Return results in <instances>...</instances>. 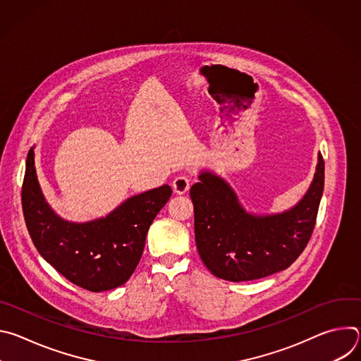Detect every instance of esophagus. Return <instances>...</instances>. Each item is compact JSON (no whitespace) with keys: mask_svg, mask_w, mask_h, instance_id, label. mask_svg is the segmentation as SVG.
<instances>
[{"mask_svg":"<svg viewBox=\"0 0 361 361\" xmlns=\"http://www.w3.org/2000/svg\"><path fill=\"white\" fill-rule=\"evenodd\" d=\"M190 185H191V180L188 177L178 176L173 181V191L178 195H183L190 190Z\"/></svg>","mask_w":361,"mask_h":361,"instance_id":"obj_1","label":"esophagus"}]
</instances>
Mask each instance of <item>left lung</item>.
<instances>
[{
    "label": "left lung",
    "mask_w": 361,
    "mask_h": 361,
    "mask_svg": "<svg viewBox=\"0 0 361 361\" xmlns=\"http://www.w3.org/2000/svg\"><path fill=\"white\" fill-rule=\"evenodd\" d=\"M190 188L194 233L204 266L227 281L263 279L290 267L312 237L324 190V161L317 156L313 181L291 209L273 214L247 212L231 185L201 170Z\"/></svg>",
    "instance_id": "1"
}]
</instances>
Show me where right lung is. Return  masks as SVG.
I'll return each mask as SVG.
<instances>
[{
  "label": "right lung",
  "instance_id": "obj_1",
  "mask_svg": "<svg viewBox=\"0 0 361 361\" xmlns=\"http://www.w3.org/2000/svg\"><path fill=\"white\" fill-rule=\"evenodd\" d=\"M34 147L28 151L23 183V212L31 240L42 259L61 276L99 293L123 286L144 251L151 223L173 191L164 184L121 202L106 217L74 223L47 202L35 170Z\"/></svg>",
  "mask_w": 361,
  "mask_h": 361
}]
</instances>
